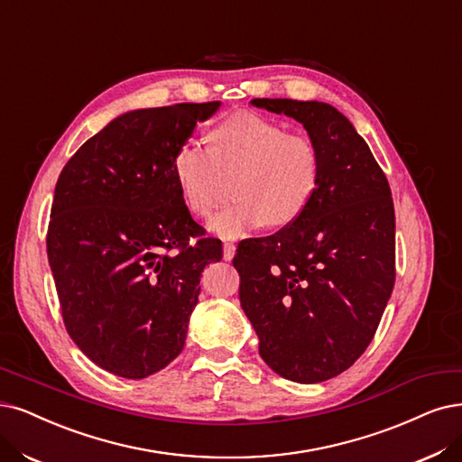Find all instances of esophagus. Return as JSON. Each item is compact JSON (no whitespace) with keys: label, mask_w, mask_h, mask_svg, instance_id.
<instances>
[{"label":"esophagus","mask_w":462,"mask_h":462,"mask_svg":"<svg viewBox=\"0 0 462 462\" xmlns=\"http://www.w3.org/2000/svg\"><path fill=\"white\" fill-rule=\"evenodd\" d=\"M222 249H225V253H222V257H225V261H232L234 254H236V245L230 244V242H225Z\"/></svg>","instance_id":"1"}]
</instances>
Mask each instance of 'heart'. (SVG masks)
<instances>
[{"label":"heart","instance_id":"1","mask_svg":"<svg viewBox=\"0 0 462 462\" xmlns=\"http://www.w3.org/2000/svg\"><path fill=\"white\" fill-rule=\"evenodd\" d=\"M236 171L234 196L240 201L209 220V230L226 240L295 222L316 196L319 152L309 134L289 133L261 114L240 112L209 131V146L186 141L173 156L179 190L198 217L217 208L222 175Z\"/></svg>","mask_w":462,"mask_h":462}]
</instances>
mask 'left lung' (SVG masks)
<instances>
[{"label": "left lung", "mask_w": 462, "mask_h": 462, "mask_svg": "<svg viewBox=\"0 0 462 462\" xmlns=\"http://www.w3.org/2000/svg\"><path fill=\"white\" fill-rule=\"evenodd\" d=\"M297 119L319 152L314 199L291 225L240 242V302L266 365L295 383L346 371L374 337L396 282L390 186L367 143L318 100L253 98Z\"/></svg>", "instance_id": "left-lung-1"}]
</instances>
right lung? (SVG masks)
Segmentation results:
<instances>
[{
    "mask_svg": "<svg viewBox=\"0 0 462 462\" xmlns=\"http://www.w3.org/2000/svg\"><path fill=\"white\" fill-rule=\"evenodd\" d=\"M220 102H182L116 117L68 160L47 228L68 335L98 367L144 379L182 352L217 237L188 211L177 148Z\"/></svg>",
    "mask_w": 462,
    "mask_h": 462,
    "instance_id": "obj_1",
    "label": "right lung"
}]
</instances>
